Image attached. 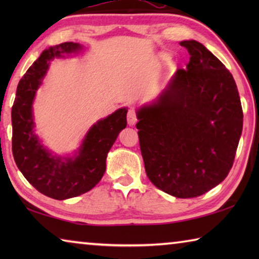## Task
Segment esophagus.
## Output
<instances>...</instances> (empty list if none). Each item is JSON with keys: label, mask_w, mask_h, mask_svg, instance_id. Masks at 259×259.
I'll use <instances>...</instances> for the list:
<instances>
[{"label": "esophagus", "mask_w": 259, "mask_h": 259, "mask_svg": "<svg viewBox=\"0 0 259 259\" xmlns=\"http://www.w3.org/2000/svg\"><path fill=\"white\" fill-rule=\"evenodd\" d=\"M137 114H136V109L130 107L128 114H126V121H128L129 125H134L136 122H137Z\"/></svg>", "instance_id": "obj_1"}]
</instances>
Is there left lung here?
I'll use <instances>...</instances> for the list:
<instances>
[{
  "label": "left lung",
  "mask_w": 259,
  "mask_h": 259,
  "mask_svg": "<svg viewBox=\"0 0 259 259\" xmlns=\"http://www.w3.org/2000/svg\"><path fill=\"white\" fill-rule=\"evenodd\" d=\"M190 61L156 102L140 108L139 146L150 181L179 199L204 194L233 165L243 113L225 65L194 40L179 43Z\"/></svg>",
  "instance_id": "obj_1"
}]
</instances>
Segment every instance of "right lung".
<instances>
[{"mask_svg":"<svg viewBox=\"0 0 259 259\" xmlns=\"http://www.w3.org/2000/svg\"><path fill=\"white\" fill-rule=\"evenodd\" d=\"M81 49L78 43L64 42L42 52L17 87L11 111L12 154L24 177L49 198L65 200L94 188L106 170V156L119 133L126 126V109L120 108L100 120L87 134L75 159L52 156L34 135L32 103L49 66L61 54Z\"/></svg>","mask_w":259,"mask_h":259,"instance_id":"1","label":"right lung"}]
</instances>
